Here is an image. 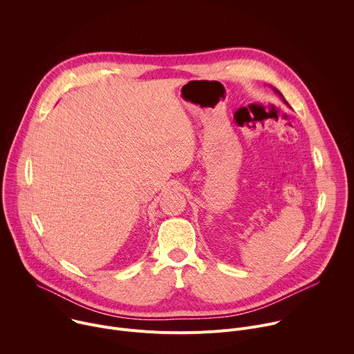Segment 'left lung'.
I'll list each match as a JSON object with an SVG mask.
<instances>
[{
	"label": "left lung",
	"instance_id": "8db88e82",
	"mask_svg": "<svg viewBox=\"0 0 354 354\" xmlns=\"http://www.w3.org/2000/svg\"><path fill=\"white\" fill-rule=\"evenodd\" d=\"M273 91H274V92H276V93H277V95H279V96H280V97H281V99H283V102H284V104H287V102H286V99H284V96H283V95H281V92H280V91H279V89H276V88H273ZM287 105H288V104H287Z\"/></svg>",
	"mask_w": 354,
	"mask_h": 354
}]
</instances>
